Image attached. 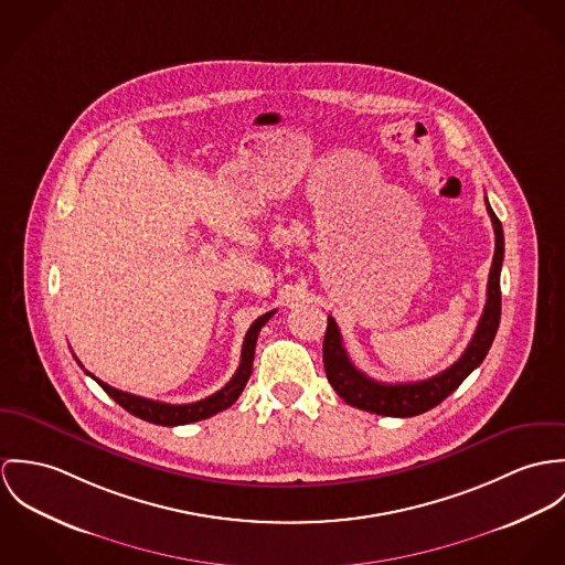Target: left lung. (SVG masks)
<instances>
[{
	"mask_svg": "<svg viewBox=\"0 0 565 565\" xmlns=\"http://www.w3.org/2000/svg\"><path fill=\"white\" fill-rule=\"evenodd\" d=\"M486 203H488V196H486ZM488 214L492 218L494 236H497V249H494V259H492L490 279H488V301L481 313V320L477 324V331L470 344L466 347L463 355L450 369L441 371L439 375L431 379L416 381V383H381L353 366L342 344L340 329L335 320L329 316L324 340H322V362H324V373L329 383L333 385V390L344 403L379 416H394V418L418 416L439 405L486 360L501 322V268L502 255H504L501 221L497 218L490 203H488Z\"/></svg>",
	"mask_w": 565,
	"mask_h": 565,
	"instance_id": "8db88e82",
	"label": "left lung"
}]
</instances>
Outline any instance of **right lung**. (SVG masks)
I'll use <instances>...</instances> for the list:
<instances>
[{"instance_id": "add662e5", "label": "right lung", "mask_w": 565, "mask_h": 565, "mask_svg": "<svg viewBox=\"0 0 565 565\" xmlns=\"http://www.w3.org/2000/svg\"><path fill=\"white\" fill-rule=\"evenodd\" d=\"M275 313L266 312L262 313L245 335V342H243V355H241V366L236 371V375L230 379V383H225V387H221L218 392H214L212 396L207 398H201L196 403H189V405H171V403H160V401H151V398H142V396H136V394H129V392H121L104 381H99L97 376L90 375L86 371V375L93 376L106 392L110 398H115L124 409H127L129 414H134L136 418H142L147 423H153V425H162V427H178V425H189V423H196V420H203V418H210L223 409H227L230 405L236 403V398L243 394L249 376H252L253 369V355H255V342H257V335H259V329L270 320V316ZM79 364V362H77ZM82 366V364H79Z\"/></svg>"}]
</instances>
